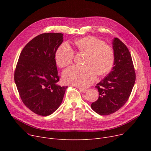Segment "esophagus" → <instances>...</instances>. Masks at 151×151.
I'll return each instance as SVG.
<instances>
[{"instance_id": "34e87169", "label": "esophagus", "mask_w": 151, "mask_h": 151, "mask_svg": "<svg viewBox=\"0 0 151 151\" xmlns=\"http://www.w3.org/2000/svg\"><path fill=\"white\" fill-rule=\"evenodd\" d=\"M79 90H80V91L81 92H83V93H85L87 92V91H88V89H82V88H79Z\"/></svg>"}]
</instances>
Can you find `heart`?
Returning <instances> with one entry per match:
<instances>
[{"mask_svg":"<svg viewBox=\"0 0 151 151\" xmlns=\"http://www.w3.org/2000/svg\"><path fill=\"white\" fill-rule=\"evenodd\" d=\"M75 45L77 51L86 54L85 66L73 65L65 69L62 74L63 80L66 84L87 88L96 80L97 74L105 75L111 68L114 62L113 50L109 45L91 36L77 40ZM74 55L70 46L63 43L56 51L55 60L59 67H65L73 62Z\"/></svg>","mask_w":151,"mask_h":151,"instance_id":"heart-1","label":"heart"}]
</instances>
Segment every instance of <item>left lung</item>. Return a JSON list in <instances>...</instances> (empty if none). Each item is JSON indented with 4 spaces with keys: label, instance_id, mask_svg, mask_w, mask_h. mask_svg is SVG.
I'll return each mask as SVG.
<instances>
[{
    "label": "left lung",
    "instance_id": "1",
    "mask_svg": "<svg viewBox=\"0 0 151 151\" xmlns=\"http://www.w3.org/2000/svg\"><path fill=\"white\" fill-rule=\"evenodd\" d=\"M114 67L96 88L99 92L98 100L91 106L100 115H109L122 108L128 100L136 80L131 54L119 39L113 40Z\"/></svg>",
    "mask_w": 151,
    "mask_h": 151
}]
</instances>
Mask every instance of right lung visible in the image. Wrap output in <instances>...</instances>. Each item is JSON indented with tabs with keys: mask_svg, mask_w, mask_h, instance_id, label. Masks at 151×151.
<instances>
[{
	"mask_svg": "<svg viewBox=\"0 0 151 151\" xmlns=\"http://www.w3.org/2000/svg\"><path fill=\"white\" fill-rule=\"evenodd\" d=\"M63 42L61 33H45L22 50L14 79L20 97L32 111L46 116L60 104L67 86H60L55 54Z\"/></svg>",
	"mask_w": 151,
	"mask_h": 151,
	"instance_id": "obj_1",
	"label": "right lung"
}]
</instances>
